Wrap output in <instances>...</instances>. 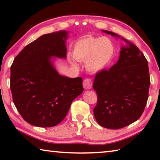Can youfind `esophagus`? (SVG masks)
Instances as JSON below:
<instances>
[{
  "instance_id": "34e87169",
  "label": "esophagus",
  "mask_w": 160,
  "mask_h": 160,
  "mask_svg": "<svg viewBox=\"0 0 160 160\" xmlns=\"http://www.w3.org/2000/svg\"><path fill=\"white\" fill-rule=\"evenodd\" d=\"M92 87V82L90 78H86L83 81V88L85 90H90Z\"/></svg>"
}]
</instances>
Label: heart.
<instances>
[{
    "instance_id": "1",
    "label": "heart",
    "mask_w": 160,
    "mask_h": 160,
    "mask_svg": "<svg viewBox=\"0 0 160 160\" xmlns=\"http://www.w3.org/2000/svg\"><path fill=\"white\" fill-rule=\"evenodd\" d=\"M115 53V47L109 38L85 35L75 42L72 56L68 57L70 63L78 66V61H85L87 70L95 73L109 66Z\"/></svg>"
}]
</instances>
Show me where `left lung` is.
<instances>
[{"mask_svg": "<svg viewBox=\"0 0 160 160\" xmlns=\"http://www.w3.org/2000/svg\"><path fill=\"white\" fill-rule=\"evenodd\" d=\"M113 37V32L102 30ZM128 46L121 47L117 63L97 72L93 89L97 103L93 110L100 126L119 129L137 121L148 99L150 77L148 61L136 46L121 37Z\"/></svg>", "mask_w": 160, "mask_h": 160, "instance_id": "8db88e82", "label": "left lung"}]
</instances>
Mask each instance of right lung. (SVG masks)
Returning <instances> with one entry per match:
<instances>
[{"mask_svg": "<svg viewBox=\"0 0 160 160\" xmlns=\"http://www.w3.org/2000/svg\"><path fill=\"white\" fill-rule=\"evenodd\" d=\"M68 32L42 35L27 45L10 67L13 103L24 120L38 127L58 125L82 92V78L61 75L51 57L66 58Z\"/></svg>", "mask_w": 160, "mask_h": 160, "instance_id": "right-lung-1", "label": "right lung"}]
</instances>
